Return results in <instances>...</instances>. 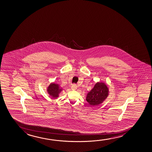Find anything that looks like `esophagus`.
<instances>
[{"instance_id":"obj_1","label":"esophagus","mask_w":152,"mask_h":152,"mask_svg":"<svg viewBox=\"0 0 152 152\" xmlns=\"http://www.w3.org/2000/svg\"><path fill=\"white\" fill-rule=\"evenodd\" d=\"M71 89H72V90H77V86L76 84H72V86H71Z\"/></svg>"}]
</instances>
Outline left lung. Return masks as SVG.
Segmentation results:
<instances>
[{
  "label": "left lung",
  "instance_id": "8db88e82",
  "mask_svg": "<svg viewBox=\"0 0 152 152\" xmlns=\"http://www.w3.org/2000/svg\"><path fill=\"white\" fill-rule=\"evenodd\" d=\"M109 88L103 82H97L87 94L86 100L92 106L101 104L109 95Z\"/></svg>",
  "mask_w": 152,
  "mask_h": 152
}]
</instances>
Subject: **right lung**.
Listing matches in <instances>:
<instances>
[{
    "label": "right lung",
    "instance_id": "obj_1",
    "mask_svg": "<svg viewBox=\"0 0 152 152\" xmlns=\"http://www.w3.org/2000/svg\"><path fill=\"white\" fill-rule=\"evenodd\" d=\"M62 88H60L59 84L51 83L47 88L48 93L53 99H56L59 97V93L62 91Z\"/></svg>",
    "mask_w": 152,
    "mask_h": 152
}]
</instances>
